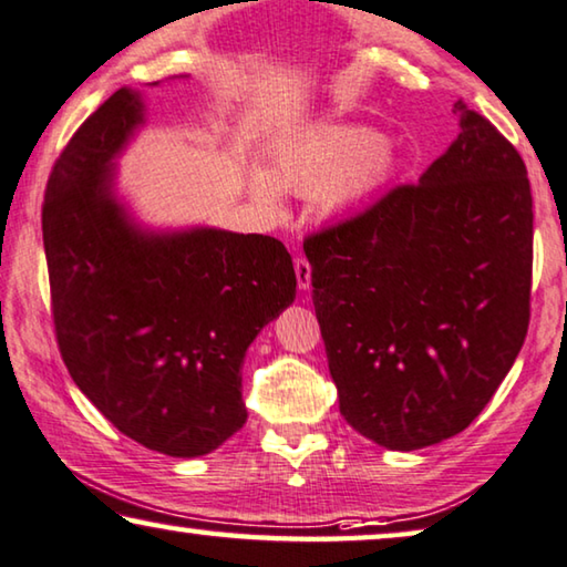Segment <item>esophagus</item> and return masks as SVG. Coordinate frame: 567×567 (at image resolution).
Returning <instances> with one entry per match:
<instances>
[{"label":"esophagus","mask_w":567,"mask_h":567,"mask_svg":"<svg viewBox=\"0 0 567 567\" xmlns=\"http://www.w3.org/2000/svg\"><path fill=\"white\" fill-rule=\"evenodd\" d=\"M293 270H297V284H299V289L307 291L309 284H311V266H309V260L297 256V258H293Z\"/></svg>","instance_id":"1"}]
</instances>
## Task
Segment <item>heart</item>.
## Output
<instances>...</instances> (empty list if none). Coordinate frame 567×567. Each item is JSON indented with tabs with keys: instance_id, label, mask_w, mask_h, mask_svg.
Returning <instances> with one entry per match:
<instances>
[{
	"instance_id": "heart-1",
	"label": "heart",
	"mask_w": 567,
	"mask_h": 567,
	"mask_svg": "<svg viewBox=\"0 0 567 567\" xmlns=\"http://www.w3.org/2000/svg\"><path fill=\"white\" fill-rule=\"evenodd\" d=\"M393 171V155L373 130L317 125L281 145L274 155V177L297 194L322 192L327 207H344L375 192ZM266 174L250 176L256 199L276 207L278 187Z\"/></svg>"
}]
</instances>
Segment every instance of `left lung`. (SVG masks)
I'll return each mask as SVG.
<instances>
[{
	"label": "left lung",
	"instance_id": "left-lung-1",
	"mask_svg": "<svg viewBox=\"0 0 567 567\" xmlns=\"http://www.w3.org/2000/svg\"><path fill=\"white\" fill-rule=\"evenodd\" d=\"M453 112L461 133L420 184L303 240L340 414L389 450L463 432L529 327L527 166L483 114Z\"/></svg>",
	"mask_w": 567,
	"mask_h": 567
}]
</instances>
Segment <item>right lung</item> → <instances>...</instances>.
Masks as SVG:
<instances>
[{
	"label": "right lung",
	"mask_w": 567,
	"mask_h": 567,
	"mask_svg": "<svg viewBox=\"0 0 567 567\" xmlns=\"http://www.w3.org/2000/svg\"><path fill=\"white\" fill-rule=\"evenodd\" d=\"M143 122L120 89L53 163L43 245L55 340L73 383L125 437L174 457L217 450L248 420L243 358L297 297L268 235H153L112 196V158Z\"/></svg>",
	"instance_id": "obj_1"
}]
</instances>
